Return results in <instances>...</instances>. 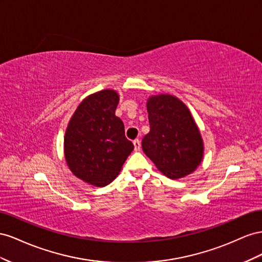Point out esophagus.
I'll return each instance as SVG.
<instances>
[{"instance_id":"obj_1","label":"esophagus","mask_w":262,"mask_h":262,"mask_svg":"<svg viewBox=\"0 0 262 262\" xmlns=\"http://www.w3.org/2000/svg\"><path fill=\"white\" fill-rule=\"evenodd\" d=\"M134 143V148H135V151H138L139 149H140V146H141V144H140V140L139 139H135L133 141Z\"/></svg>"}]
</instances>
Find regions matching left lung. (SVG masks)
<instances>
[{
  "mask_svg": "<svg viewBox=\"0 0 262 262\" xmlns=\"http://www.w3.org/2000/svg\"><path fill=\"white\" fill-rule=\"evenodd\" d=\"M150 132L141 147L170 179L190 174L203 157V141L190 111L172 95L151 96L147 102Z\"/></svg>",
  "mask_w": 262,
  "mask_h": 262,
  "instance_id": "left-lung-1",
  "label": "left lung"
}]
</instances>
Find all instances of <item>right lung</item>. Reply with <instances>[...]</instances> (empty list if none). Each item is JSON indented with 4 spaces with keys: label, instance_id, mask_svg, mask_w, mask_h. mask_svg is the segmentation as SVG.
<instances>
[{
    "label": "right lung",
    "instance_id": "obj_1",
    "mask_svg": "<svg viewBox=\"0 0 262 262\" xmlns=\"http://www.w3.org/2000/svg\"><path fill=\"white\" fill-rule=\"evenodd\" d=\"M118 94L103 90L82 101L64 136V156L74 176L90 184H110L121 171L134 145L115 115Z\"/></svg>",
    "mask_w": 262,
    "mask_h": 262
}]
</instances>
